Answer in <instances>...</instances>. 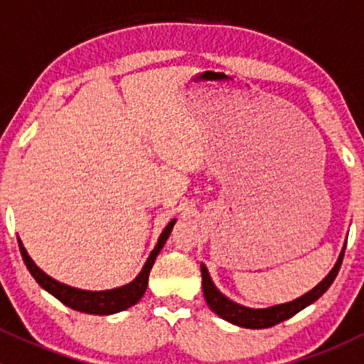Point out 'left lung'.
Returning a JSON list of instances; mask_svg holds the SVG:
<instances>
[{"instance_id": "left-lung-1", "label": "left lung", "mask_w": 364, "mask_h": 364, "mask_svg": "<svg viewBox=\"0 0 364 364\" xmlns=\"http://www.w3.org/2000/svg\"><path fill=\"white\" fill-rule=\"evenodd\" d=\"M345 245L347 243H343V248H341L338 259H336L335 266L331 267V271H329V273L326 274V277L322 278V280L318 282L311 291H308L306 294L296 297V299L287 301V303L274 304V306H267V308H250L229 299V297L218 291V287H216L215 282H213L211 274H209L208 267H205L204 264H200L205 303H208V306L211 308V311H215L218 317H222L223 321L230 322V324L240 326V328L264 329V328H271V326L280 324V322L294 317L297 311H301L303 308L310 306L311 303H315L318 297L331 287L333 280H335L336 274H338L340 271L341 260H343Z\"/></svg>"}]
</instances>
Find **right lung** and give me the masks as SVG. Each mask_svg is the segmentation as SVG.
I'll use <instances>...</instances> for the list:
<instances>
[{
    "label": "right lung",
    "mask_w": 364,
    "mask_h": 364,
    "mask_svg": "<svg viewBox=\"0 0 364 364\" xmlns=\"http://www.w3.org/2000/svg\"><path fill=\"white\" fill-rule=\"evenodd\" d=\"M174 223L176 218H172L171 222L165 225V229L161 230L159 241H156L155 248L149 253L148 260H146L144 266H142L141 273H139L130 284L121 285V287L116 289H107V291H84V289L70 287L67 284H61V282L54 280L53 277H49L46 271H42L36 266L35 260L29 257L28 250L24 248L19 236H17V241H19L21 255H23L26 267H28L31 277L35 278L36 284H38L43 291L53 294L56 299H60L65 306L72 308V310L91 315H112L117 314V311H123L127 310V308L134 306V304H137L139 301H141V297L144 296L146 289H148L149 271H151L153 264H155L156 255H159L161 248H164L165 241L171 236Z\"/></svg>",
    "instance_id": "1"
}]
</instances>
